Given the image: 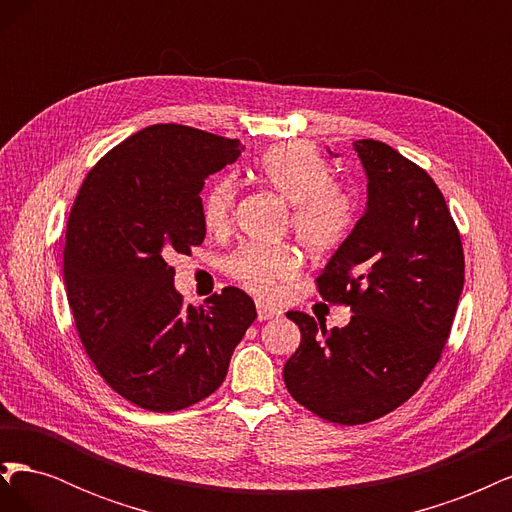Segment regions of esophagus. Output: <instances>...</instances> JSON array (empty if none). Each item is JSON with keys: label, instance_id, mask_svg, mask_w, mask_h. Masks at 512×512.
I'll return each mask as SVG.
<instances>
[{"label": "esophagus", "instance_id": "esophagus-1", "mask_svg": "<svg viewBox=\"0 0 512 512\" xmlns=\"http://www.w3.org/2000/svg\"><path fill=\"white\" fill-rule=\"evenodd\" d=\"M256 312H258V320H271L280 316V309H275L265 301H256Z\"/></svg>", "mask_w": 512, "mask_h": 512}]
</instances>
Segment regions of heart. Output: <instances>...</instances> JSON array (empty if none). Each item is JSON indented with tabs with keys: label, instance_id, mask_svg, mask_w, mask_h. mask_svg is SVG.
Returning a JSON list of instances; mask_svg holds the SVG:
<instances>
[{
	"label": "heart",
	"instance_id": "b5f03b06",
	"mask_svg": "<svg viewBox=\"0 0 512 512\" xmlns=\"http://www.w3.org/2000/svg\"><path fill=\"white\" fill-rule=\"evenodd\" d=\"M256 177L292 205V230L312 254L331 252L348 235L354 205L342 185L333 183V168L303 143L275 145L256 162ZM235 181H215L203 200V220L213 232L230 224ZM299 271V254L290 245L250 243L230 256L228 273L256 294H271L275 284Z\"/></svg>",
	"mask_w": 512,
	"mask_h": 512
}]
</instances>
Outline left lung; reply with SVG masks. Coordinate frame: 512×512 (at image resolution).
I'll return each mask as SVG.
<instances>
[{"mask_svg": "<svg viewBox=\"0 0 512 512\" xmlns=\"http://www.w3.org/2000/svg\"><path fill=\"white\" fill-rule=\"evenodd\" d=\"M352 149L367 177L365 211L318 275L322 299L350 305L352 318L327 331L286 314L301 331L286 389L339 425L376 421L418 391L463 290V247L438 185L389 145L363 138Z\"/></svg>", "mask_w": 512, "mask_h": 512, "instance_id": "8db88e82", "label": "left lung"}]
</instances>
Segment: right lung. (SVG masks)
Here are the masks:
<instances>
[{"instance_id": "add662e5", "label": "right lung", "mask_w": 512, "mask_h": 512, "mask_svg": "<svg viewBox=\"0 0 512 512\" xmlns=\"http://www.w3.org/2000/svg\"><path fill=\"white\" fill-rule=\"evenodd\" d=\"M239 141L158 123L89 170L64 245L68 303L89 359L138 408L175 412L224 382L256 318L235 286L183 305L168 258L205 239V179L237 162Z\"/></svg>"}]
</instances>
